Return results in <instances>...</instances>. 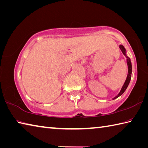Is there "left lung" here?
Here are the masks:
<instances>
[{"label": "left lung", "instance_id": "1", "mask_svg": "<svg viewBox=\"0 0 148 148\" xmlns=\"http://www.w3.org/2000/svg\"><path fill=\"white\" fill-rule=\"evenodd\" d=\"M119 48H120V50H122V52L123 53V55H124L125 56V58H127V66H128V74H127V78H126L124 84H123L122 88H121V90L120 91L119 94L116 96H115V97L113 98V100H114V99L117 98L118 97H119L120 96L122 95V94L125 92L126 88H127L129 84H130V80H131V73H132V65H131V60H130V58L127 57V55H126V50L125 49L124 47L122 46V45H120Z\"/></svg>", "mask_w": 148, "mask_h": 148}]
</instances>
